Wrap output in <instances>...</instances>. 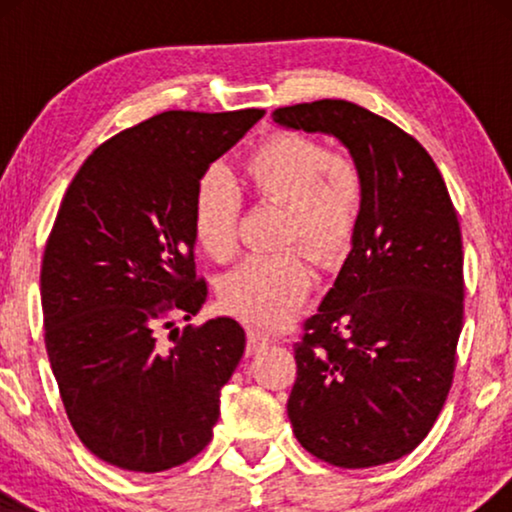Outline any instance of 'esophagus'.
<instances>
[{"label":"esophagus","instance_id":"1","mask_svg":"<svg viewBox=\"0 0 512 512\" xmlns=\"http://www.w3.org/2000/svg\"><path fill=\"white\" fill-rule=\"evenodd\" d=\"M272 342L268 333L258 331V328H247V354H256Z\"/></svg>","mask_w":512,"mask_h":512}]
</instances>
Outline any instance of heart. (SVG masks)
<instances>
[{"mask_svg": "<svg viewBox=\"0 0 512 512\" xmlns=\"http://www.w3.org/2000/svg\"><path fill=\"white\" fill-rule=\"evenodd\" d=\"M249 198L279 207L277 242L300 243L324 268H335L352 251L366 202L363 174L345 151H328L321 139L279 130L261 139L242 158ZM240 195L219 170L195 181L191 230L198 247L216 263L233 261L240 247ZM312 263L305 251L289 248L256 256L221 279L219 298L235 317L277 326L293 317L310 296Z\"/></svg>", "mask_w": 512, "mask_h": 512, "instance_id": "b5f03b06", "label": "heart"}]
</instances>
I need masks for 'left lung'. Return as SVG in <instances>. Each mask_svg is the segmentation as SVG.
Returning a JSON list of instances; mask_svg holds the SVG:
<instances>
[{"instance_id":"8db88e82","label":"left lung","mask_w":512,"mask_h":512,"mask_svg":"<svg viewBox=\"0 0 512 512\" xmlns=\"http://www.w3.org/2000/svg\"><path fill=\"white\" fill-rule=\"evenodd\" d=\"M272 118L331 132L366 184L345 268L293 345V433L326 464H389L426 438L454 380L464 324L457 209L424 146L359 104L303 102Z\"/></svg>"}]
</instances>
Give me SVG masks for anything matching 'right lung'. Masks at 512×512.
I'll return each mask as SVG.
<instances>
[{
  "mask_svg": "<svg viewBox=\"0 0 512 512\" xmlns=\"http://www.w3.org/2000/svg\"><path fill=\"white\" fill-rule=\"evenodd\" d=\"M263 109L163 111L90 153L69 184L41 261L48 361L67 419L97 459L135 473L184 464L212 440L221 387L244 352L235 319H191L195 181Z\"/></svg>",
  "mask_w": 512,
  "mask_h": 512,
  "instance_id": "add662e5",
  "label": "right lung"
}]
</instances>
